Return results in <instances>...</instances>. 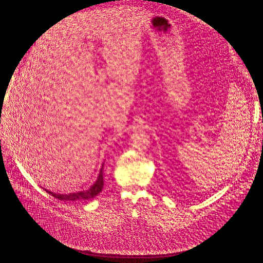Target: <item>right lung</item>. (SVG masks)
Masks as SVG:
<instances>
[{
  "instance_id": "1",
  "label": "right lung",
  "mask_w": 263,
  "mask_h": 263,
  "mask_svg": "<svg viewBox=\"0 0 263 263\" xmlns=\"http://www.w3.org/2000/svg\"><path fill=\"white\" fill-rule=\"evenodd\" d=\"M103 167L104 164L102 165V168L99 171V174L96 182H95L92 185L89 187L86 191H79V192H74V193H69V194H60V193H54L49 190H46L45 191L53 195L54 198H57L61 201H83V200H90L93 199L96 195H98L100 192H102L103 186H104V177H103Z\"/></svg>"
}]
</instances>
